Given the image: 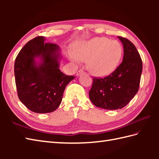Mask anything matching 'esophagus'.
Masks as SVG:
<instances>
[{
    "instance_id": "obj_1",
    "label": "esophagus",
    "mask_w": 159,
    "mask_h": 159,
    "mask_svg": "<svg viewBox=\"0 0 159 159\" xmlns=\"http://www.w3.org/2000/svg\"><path fill=\"white\" fill-rule=\"evenodd\" d=\"M83 72H84V71H83V69H80V70L76 72V75H77V76H80V74H81L82 73H83Z\"/></svg>"
}]
</instances>
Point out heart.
Returning <instances> with one entry per match:
<instances>
[{
  "instance_id": "heart-1",
  "label": "heart",
  "mask_w": 159,
  "mask_h": 159,
  "mask_svg": "<svg viewBox=\"0 0 159 159\" xmlns=\"http://www.w3.org/2000/svg\"><path fill=\"white\" fill-rule=\"evenodd\" d=\"M123 55V48L117 41L107 38H94L74 46V61L87 62L89 72L96 76H106L116 70Z\"/></svg>"
}]
</instances>
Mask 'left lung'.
I'll return each instance as SVG.
<instances>
[{"label":"left lung","mask_w":159,"mask_h":159,"mask_svg":"<svg viewBox=\"0 0 159 159\" xmlns=\"http://www.w3.org/2000/svg\"><path fill=\"white\" fill-rule=\"evenodd\" d=\"M123 44L124 58L116 70L104 78L93 77L89 99L97 107L120 109L130 102L139 90L142 60L136 47L128 39L118 37Z\"/></svg>","instance_id":"left-lung-1"}]
</instances>
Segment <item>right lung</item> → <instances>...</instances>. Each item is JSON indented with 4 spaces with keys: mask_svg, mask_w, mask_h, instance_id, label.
<instances>
[{
    "mask_svg": "<svg viewBox=\"0 0 159 159\" xmlns=\"http://www.w3.org/2000/svg\"><path fill=\"white\" fill-rule=\"evenodd\" d=\"M36 37L23 47L14 64L16 85L20 100L38 113H51L60 105L66 87L75 76L59 70L58 45ZM41 61L36 64L35 59Z\"/></svg>",
    "mask_w": 159,
    "mask_h": 159,
    "instance_id": "obj_1",
    "label": "right lung"
}]
</instances>
